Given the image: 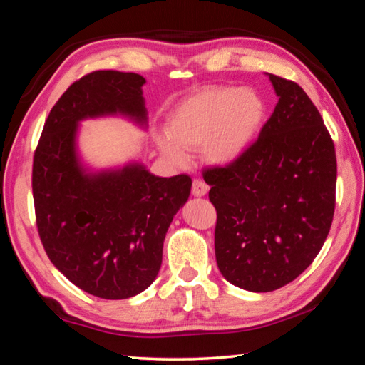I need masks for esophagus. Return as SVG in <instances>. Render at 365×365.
<instances>
[{"mask_svg": "<svg viewBox=\"0 0 365 365\" xmlns=\"http://www.w3.org/2000/svg\"><path fill=\"white\" fill-rule=\"evenodd\" d=\"M207 191H209V187L202 180H195L193 182V187H191V193H193V196H196V197L206 196Z\"/></svg>", "mask_w": 365, "mask_h": 365, "instance_id": "1", "label": "esophagus"}]
</instances>
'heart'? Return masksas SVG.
<instances>
[{
  "label": "heart",
  "instance_id": "b5f03b06",
  "mask_svg": "<svg viewBox=\"0 0 365 365\" xmlns=\"http://www.w3.org/2000/svg\"><path fill=\"white\" fill-rule=\"evenodd\" d=\"M265 117L261 95L251 88L212 85L196 91L170 110L159 151L174 164H185L187 151L202 146L207 163L230 165L255 145Z\"/></svg>",
  "mask_w": 365,
  "mask_h": 365
}]
</instances>
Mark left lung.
I'll return each instance as SVG.
<instances>
[{
  "mask_svg": "<svg viewBox=\"0 0 365 365\" xmlns=\"http://www.w3.org/2000/svg\"><path fill=\"white\" fill-rule=\"evenodd\" d=\"M279 103L257 141L225 168L205 170L217 211L220 274L255 293L285 287L319 255L335 212V145L298 83L267 73Z\"/></svg>",
  "mask_w": 365,
  "mask_h": 365,
  "instance_id": "obj_1",
  "label": "left lung"
}]
</instances>
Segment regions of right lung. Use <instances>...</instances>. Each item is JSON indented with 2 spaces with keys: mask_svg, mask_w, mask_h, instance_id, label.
<instances>
[{
  "mask_svg": "<svg viewBox=\"0 0 365 365\" xmlns=\"http://www.w3.org/2000/svg\"><path fill=\"white\" fill-rule=\"evenodd\" d=\"M133 72L96 71L54 104L35 150L32 190L38 235L49 261L83 292L127 299L158 277L174 215L191 178L153 175L143 164L91 170L77 150L78 123L122 115L146 128L143 85Z\"/></svg>",
  "mask_w": 365,
  "mask_h": 365,
  "instance_id": "1",
  "label": "right lung"
}]
</instances>
